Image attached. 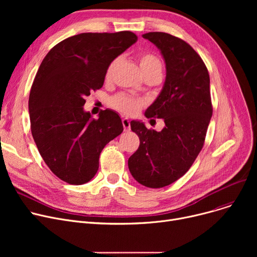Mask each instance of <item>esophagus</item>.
<instances>
[{
    "mask_svg": "<svg viewBox=\"0 0 257 257\" xmlns=\"http://www.w3.org/2000/svg\"><path fill=\"white\" fill-rule=\"evenodd\" d=\"M121 124H123V127H124V131L127 132V131H130V121L127 117L121 119Z\"/></svg>",
    "mask_w": 257,
    "mask_h": 257,
    "instance_id": "34e87169",
    "label": "esophagus"
}]
</instances>
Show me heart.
Listing matches in <instances>:
<instances>
[{
    "mask_svg": "<svg viewBox=\"0 0 257 257\" xmlns=\"http://www.w3.org/2000/svg\"><path fill=\"white\" fill-rule=\"evenodd\" d=\"M140 66L141 70L144 74V76L148 75H155L160 74L163 72V63H161L160 59L153 53L145 52L140 54L139 56ZM118 63V59H114L108 65L106 73H105V79L109 80L113 74V71ZM110 106L114 108L115 110L121 112L126 115H134L137 114L144 106V101L136 98H131L125 94H116V96L112 97L109 102Z\"/></svg>",
    "mask_w": 257,
    "mask_h": 257,
    "instance_id": "heart-1",
    "label": "heart"
}]
</instances>
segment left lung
<instances>
[{"label":"left lung","instance_id":"left-lung-1","mask_svg":"<svg viewBox=\"0 0 257 257\" xmlns=\"http://www.w3.org/2000/svg\"><path fill=\"white\" fill-rule=\"evenodd\" d=\"M163 54L167 77L163 90L148 108V118H164L157 132L131 120L140 147L128 159L133 178L151 188L167 186L190 170L204 145L212 115L209 74L199 54L181 38L164 32L143 35Z\"/></svg>","mask_w":257,"mask_h":257}]
</instances>
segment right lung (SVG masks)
Here are the masks:
<instances>
[{
    "mask_svg": "<svg viewBox=\"0 0 257 257\" xmlns=\"http://www.w3.org/2000/svg\"><path fill=\"white\" fill-rule=\"evenodd\" d=\"M130 31L81 33L53 47L36 73L29 96L31 132L46 165L66 183L88 182L104 147L123 132L118 114L91 118L85 98L100 89L108 65L137 43Z\"/></svg>",
    "mask_w": 257,
    "mask_h": 257,
    "instance_id": "obj_1",
    "label": "right lung"
}]
</instances>
